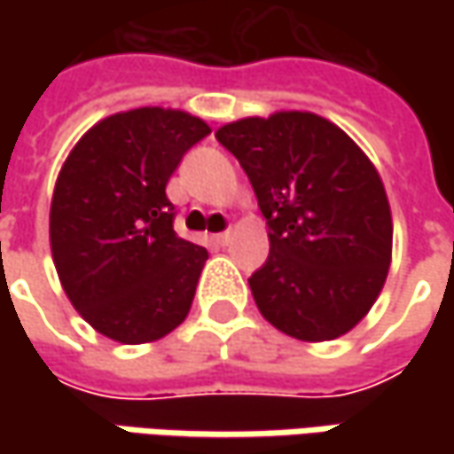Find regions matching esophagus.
I'll return each instance as SVG.
<instances>
[{
    "label": "esophagus",
    "mask_w": 454,
    "mask_h": 454,
    "mask_svg": "<svg viewBox=\"0 0 454 454\" xmlns=\"http://www.w3.org/2000/svg\"><path fill=\"white\" fill-rule=\"evenodd\" d=\"M230 239H232V235H230V232H219V235H212V242H215V245H219V247L230 245Z\"/></svg>",
    "instance_id": "34e87169"
}]
</instances>
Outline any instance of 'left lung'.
Segmentation results:
<instances>
[{"label":"left lung","mask_w":454,"mask_h":454,"mask_svg":"<svg viewBox=\"0 0 454 454\" xmlns=\"http://www.w3.org/2000/svg\"><path fill=\"white\" fill-rule=\"evenodd\" d=\"M250 176L270 254L250 278L262 318L333 340L372 310L392 265V209L358 144L308 111L247 115L215 133Z\"/></svg>","instance_id":"left-lung-1"}]
</instances>
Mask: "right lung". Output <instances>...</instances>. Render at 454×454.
<instances>
[{
	"label": "right lung",
	"instance_id": "obj_1",
	"mask_svg": "<svg viewBox=\"0 0 454 454\" xmlns=\"http://www.w3.org/2000/svg\"><path fill=\"white\" fill-rule=\"evenodd\" d=\"M209 131L200 115L146 106L98 121L67 153L50 250L67 301L100 336L151 343L189 316L209 254L174 232L166 184Z\"/></svg>",
	"mask_w": 454,
	"mask_h": 454
}]
</instances>
